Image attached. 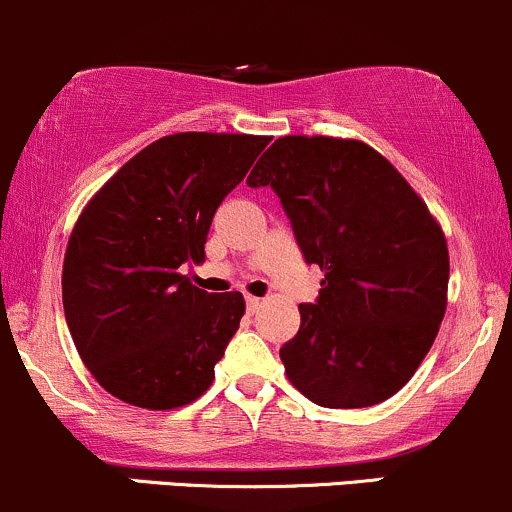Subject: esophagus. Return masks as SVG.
<instances>
[{
    "label": "esophagus",
    "mask_w": 512,
    "mask_h": 512,
    "mask_svg": "<svg viewBox=\"0 0 512 512\" xmlns=\"http://www.w3.org/2000/svg\"><path fill=\"white\" fill-rule=\"evenodd\" d=\"M263 305L261 298H256V295H246V308H249V313H258Z\"/></svg>",
    "instance_id": "34e87169"
}]
</instances>
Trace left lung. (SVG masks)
<instances>
[{"label":"left lung","mask_w":512,"mask_h":512,"mask_svg":"<svg viewBox=\"0 0 512 512\" xmlns=\"http://www.w3.org/2000/svg\"><path fill=\"white\" fill-rule=\"evenodd\" d=\"M246 184L278 194L305 263L325 271L281 347L293 387L328 409L397 394L446 313L449 249L426 204L370 145L320 135L276 140Z\"/></svg>","instance_id":"left-lung-1"}]
</instances>
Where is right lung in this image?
Wrapping results in <instances>:
<instances>
[{"label": "right lung", "mask_w": 512, "mask_h": 512, "mask_svg": "<svg viewBox=\"0 0 512 512\" xmlns=\"http://www.w3.org/2000/svg\"><path fill=\"white\" fill-rule=\"evenodd\" d=\"M268 138L177 133L125 162L91 199L63 258V313L83 365L113 397L175 409L209 389L244 295H212L179 268Z\"/></svg>", "instance_id": "add662e5"}]
</instances>
